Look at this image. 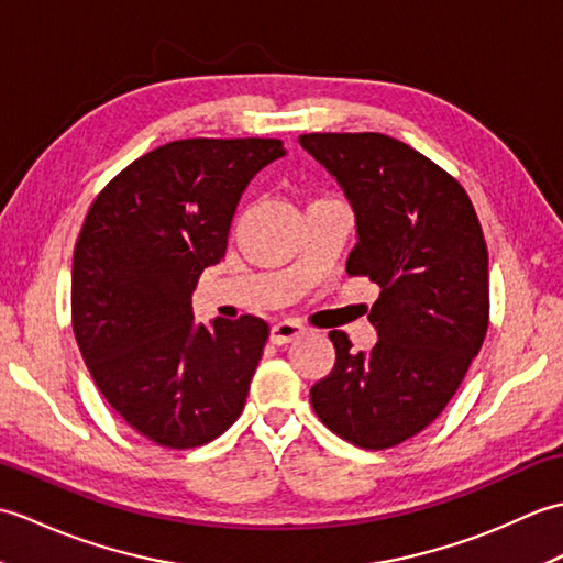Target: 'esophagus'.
I'll list each match as a JSON object with an SVG mask.
<instances>
[{"mask_svg": "<svg viewBox=\"0 0 563 563\" xmlns=\"http://www.w3.org/2000/svg\"><path fill=\"white\" fill-rule=\"evenodd\" d=\"M305 333V327L297 324V321H278V324L271 327V343L285 345L297 341Z\"/></svg>", "mask_w": 563, "mask_h": 563, "instance_id": "obj_1", "label": "esophagus"}]
</instances>
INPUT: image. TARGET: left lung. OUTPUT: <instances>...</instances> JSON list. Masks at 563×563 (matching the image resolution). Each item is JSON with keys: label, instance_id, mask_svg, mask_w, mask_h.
Wrapping results in <instances>:
<instances>
[{"label": "left lung", "instance_id": "8db88e82", "mask_svg": "<svg viewBox=\"0 0 563 563\" xmlns=\"http://www.w3.org/2000/svg\"><path fill=\"white\" fill-rule=\"evenodd\" d=\"M300 145L351 200L357 227L345 271L379 285L377 343L353 353L329 331L333 369L309 391L339 438L387 450L445 409L488 329V251L466 190L421 152L382 133H309Z\"/></svg>", "mask_w": 563, "mask_h": 563}]
</instances>
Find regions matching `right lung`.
Here are the masks:
<instances>
[{"instance_id":"right-lung-1","label":"right lung","mask_w":563,"mask_h":563,"mask_svg":"<svg viewBox=\"0 0 563 563\" xmlns=\"http://www.w3.org/2000/svg\"><path fill=\"white\" fill-rule=\"evenodd\" d=\"M268 137L176 140L142 154L91 202L71 263V329L123 421L162 448L222 435L244 411L268 324H196L200 273L224 258L236 202L283 157Z\"/></svg>"}]
</instances>
